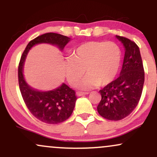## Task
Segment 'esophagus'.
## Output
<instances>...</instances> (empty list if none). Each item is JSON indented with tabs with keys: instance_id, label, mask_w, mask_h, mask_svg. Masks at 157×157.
<instances>
[{
	"instance_id": "34e87169",
	"label": "esophagus",
	"mask_w": 157,
	"mask_h": 157,
	"mask_svg": "<svg viewBox=\"0 0 157 157\" xmlns=\"http://www.w3.org/2000/svg\"><path fill=\"white\" fill-rule=\"evenodd\" d=\"M88 92H82V91H77L76 92V95L77 97H80V96H83V95L88 94Z\"/></svg>"
}]
</instances>
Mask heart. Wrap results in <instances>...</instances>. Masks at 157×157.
Masks as SVG:
<instances>
[{"label":"heart","mask_w":157,"mask_h":157,"mask_svg":"<svg viewBox=\"0 0 157 157\" xmlns=\"http://www.w3.org/2000/svg\"><path fill=\"white\" fill-rule=\"evenodd\" d=\"M120 63L121 50L114 42L89 41L77 46L71 57L65 60L64 71L71 85L76 84L86 71L87 75L78 86L82 89H89L113 82Z\"/></svg>","instance_id":"heart-1"}]
</instances>
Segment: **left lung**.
I'll list each match as a JSON object with an SVG mask.
<instances>
[{"instance_id": "obj_1", "label": "left lung", "mask_w": 157, "mask_h": 157, "mask_svg": "<svg viewBox=\"0 0 157 157\" xmlns=\"http://www.w3.org/2000/svg\"><path fill=\"white\" fill-rule=\"evenodd\" d=\"M125 48L120 76L99 92L102 99L97 106L100 116L109 120H121L138 105L143 89L145 72L140 48L134 41L116 35Z\"/></svg>"}]
</instances>
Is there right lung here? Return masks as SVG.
<instances>
[{"instance_id":"1","label":"right lung","mask_w":157,"mask_h":157,"mask_svg":"<svg viewBox=\"0 0 157 157\" xmlns=\"http://www.w3.org/2000/svg\"><path fill=\"white\" fill-rule=\"evenodd\" d=\"M69 37L57 33L44 34L29 43L21 55L18 66V82L20 91L26 107L35 117L48 124H58L64 122L71 115L77 96L75 90L63 83L57 89L48 91H39L32 89L24 80L23 64L27 53L36 44L46 43L56 45L63 49Z\"/></svg>"}]
</instances>
